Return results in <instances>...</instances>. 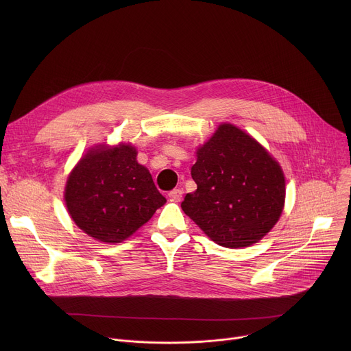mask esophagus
Masks as SVG:
<instances>
[{
	"label": "esophagus",
	"instance_id": "1",
	"mask_svg": "<svg viewBox=\"0 0 351 351\" xmlns=\"http://www.w3.org/2000/svg\"><path fill=\"white\" fill-rule=\"evenodd\" d=\"M168 195H169V198L175 199V202H180V198H182V195H183V191H182L180 189H173V190H171V191L168 193Z\"/></svg>",
	"mask_w": 351,
	"mask_h": 351
}]
</instances>
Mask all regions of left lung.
<instances>
[{
	"label": "left lung",
	"mask_w": 351,
	"mask_h": 351,
	"mask_svg": "<svg viewBox=\"0 0 351 351\" xmlns=\"http://www.w3.org/2000/svg\"><path fill=\"white\" fill-rule=\"evenodd\" d=\"M197 184L182 210L217 244L247 247L278 222L285 203L279 164L252 136L223 123L197 152Z\"/></svg>",
	"instance_id": "obj_1"
}]
</instances>
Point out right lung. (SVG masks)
<instances>
[{"instance_id":"add662e5","label":"right lung","mask_w":351,"mask_h":351,"mask_svg":"<svg viewBox=\"0 0 351 351\" xmlns=\"http://www.w3.org/2000/svg\"><path fill=\"white\" fill-rule=\"evenodd\" d=\"M136 156L129 144L91 149L66 182L68 211L95 240L121 243L167 203Z\"/></svg>"}]
</instances>
